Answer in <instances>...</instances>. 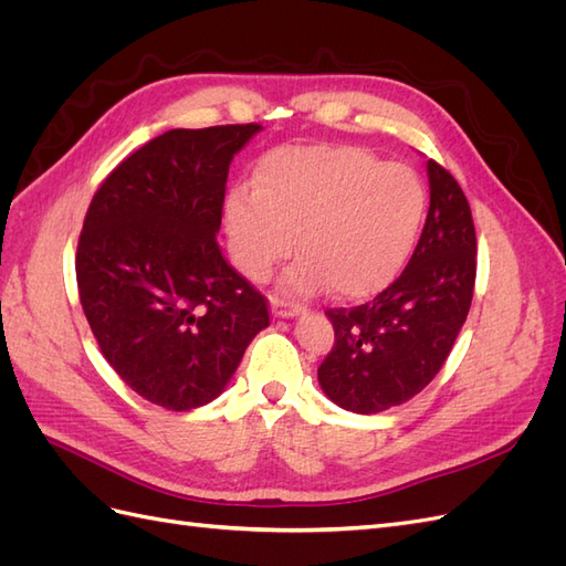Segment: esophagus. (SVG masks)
I'll return each instance as SVG.
<instances>
[{
  "label": "esophagus",
  "instance_id": "1",
  "mask_svg": "<svg viewBox=\"0 0 566 566\" xmlns=\"http://www.w3.org/2000/svg\"><path fill=\"white\" fill-rule=\"evenodd\" d=\"M271 312H273V316H279V318H297V316L304 314V306L287 304V302L279 300V297H273L271 300Z\"/></svg>",
  "mask_w": 566,
  "mask_h": 566
}]
</instances>
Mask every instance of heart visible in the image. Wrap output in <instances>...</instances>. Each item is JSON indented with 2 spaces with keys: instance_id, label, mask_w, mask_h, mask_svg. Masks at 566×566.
<instances>
[{
  "instance_id": "b5f03b06",
  "label": "heart",
  "mask_w": 566,
  "mask_h": 566,
  "mask_svg": "<svg viewBox=\"0 0 566 566\" xmlns=\"http://www.w3.org/2000/svg\"><path fill=\"white\" fill-rule=\"evenodd\" d=\"M427 212L422 179L406 165H382L356 146H281L254 175V193L224 205L235 266L264 281L293 252L285 293H335L366 300L399 276Z\"/></svg>"
}]
</instances>
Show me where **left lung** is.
Returning a JSON list of instances; mask_svg holds the SVG:
<instances>
[{"label":"left lung","instance_id":"left-lung-1","mask_svg":"<svg viewBox=\"0 0 566 566\" xmlns=\"http://www.w3.org/2000/svg\"><path fill=\"white\" fill-rule=\"evenodd\" d=\"M430 210L413 256L387 290L354 310H328L335 347L318 368L325 397L358 416L413 399L447 361L468 318L476 233L458 181L427 160Z\"/></svg>","mask_w":566,"mask_h":566}]
</instances>
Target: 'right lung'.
Instances as JSON below:
<instances>
[{
	"mask_svg": "<svg viewBox=\"0 0 566 566\" xmlns=\"http://www.w3.org/2000/svg\"><path fill=\"white\" fill-rule=\"evenodd\" d=\"M260 129H169L113 169L84 217V316L119 378L167 410L214 401L269 325L217 245L229 165Z\"/></svg>",
	"mask_w": 566,
	"mask_h": 566,
	"instance_id": "right-lung-1",
	"label": "right lung"
}]
</instances>
